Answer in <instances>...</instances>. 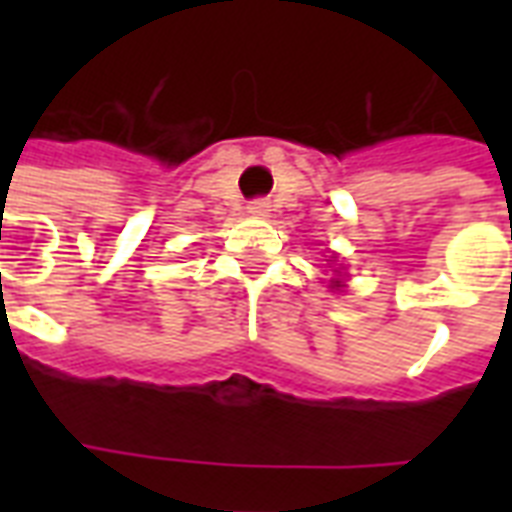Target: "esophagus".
Segmentation results:
<instances>
[{
  "mask_svg": "<svg viewBox=\"0 0 512 512\" xmlns=\"http://www.w3.org/2000/svg\"><path fill=\"white\" fill-rule=\"evenodd\" d=\"M249 215H255V217H265L271 209H268V201L263 199H257V201H249V207H247Z\"/></svg>",
  "mask_w": 512,
  "mask_h": 512,
  "instance_id": "esophagus-1",
  "label": "esophagus"
}]
</instances>
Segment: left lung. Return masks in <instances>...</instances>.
<instances>
[{"label": "left lung", "mask_w": 512, "mask_h": 512, "mask_svg": "<svg viewBox=\"0 0 512 512\" xmlns=\"http://www.w3.org/2000/svg\"><path fill=\"white\" fill-rule=\"evenodd\" d=\"M337 273H340V271H337ZM342 287H345V284H342L340 279H332V289H342Z\"/></svg>", "instance_id": "left-lung-1"}]
</instances>
